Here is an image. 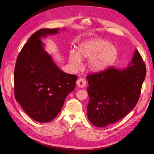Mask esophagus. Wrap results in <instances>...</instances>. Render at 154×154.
<instances>
[{"label":"esophagus","instance_id":"obj_1","mask_svg":"<svg viewBox=\"0 0 154 154\" xmlns=\"http://www.w3.org/2000/svg\"><path fill=\"white\" fill-rule=\"evenodd\" d=\"M76 84L78 87H80V88H83V87H84L86 85V81L84 78H80L77 80Z\"/></svg>","mask_w":154,"mask_h":154}]
</instances>
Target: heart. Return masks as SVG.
Listing matches in <instances>:
<instances>
[{
    "label": "heart",
    "mask_w": 154,
    "mask_h": 154,
    "mask_svg": "<svg viewBox=\"0 0 154 154\" xmlns=\"http://www.w3.org/2000/svg\"><path fill=\"white\" fill-rule=\"evenodd\" d=\"M117 54V49L108 41L93 39L79 45L77 52L70 51L69 60L74 68L79 69L81 59L89 58L87 63L89 70L93 72H100L114 63Z\"/></svg>",
    "instance_id": "obj_1"
}]
</instances>
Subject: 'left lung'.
<instances>
[{
  "mask_svg": "<svg viewBox=\"0 0 154 154\" xmlns=\"http://www.w3.org/2000/svg\"><path fill=\"white\" fill-rule=\"evenodd\" d=\"M145 76L146 66L137 50L125 69L109 68L87 75L89 121L102 128L125 117L138 102Z\"/></svg>",
  "mask_w": 154,
  "mask_h": 154,
  "instance_id": "left-lung-1",
  "label": "left lung"
}]
</instances>
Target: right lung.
I'll return each instance as SVG.
<instances>
[{
	"label": "right lung",
	"mask_w": 154,
	"mask_h": 154,
	"mask_svg": "<svg viewBox=\"0 0 154 154\" xmlns=\"http://www.w3.org/2000/svg\"><path fill=\"white\" fill-rule=\"evenodd\" d=\"M60 30L59 28L37 30L24 45L16 61L15 99L24 111L39 122H48L56 117L65 98L75 89L78 78L58 68L45 50L42 38L57 34Z\"/></svg>",
	"instance_id": "1"
}]
</instances>
